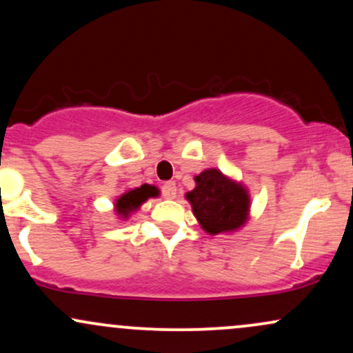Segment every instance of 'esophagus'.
Segmentation results:
<instances>
[{
  "label": "esophagus",
  "mask_w": 353,
  "mask_h": 353,
  "mask_svg": "<svg viewBox=\"0 0 353 353\" xmlns=\"http://www.w3.org/2000/svg\"><path fill=\"white\" fill-rule=\"evenodd\" d=\"M177 194V189H176V184L174 182H164L163 184V196L165 197V199H174Z\"/></svg>",
  "instance_id": "34e87169"
}]
</instances>
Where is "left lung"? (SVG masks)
<instances>
[{"instance_id": "1", "label": "left lung", "mask_w": 353, "mask_h": 353, "mask_svg": "<svg viewBox=\"0 0 353 353\" xmlns=\"http://www.w3.org/2000/svg\"><path fill=\"white\" fill-rule=\"evenodd\" d=\"M196 188L185 194L194 217L209 236L237 232L250 217V194L242 182L209 168L194 176Z\"/></svg>"}]
</instances>
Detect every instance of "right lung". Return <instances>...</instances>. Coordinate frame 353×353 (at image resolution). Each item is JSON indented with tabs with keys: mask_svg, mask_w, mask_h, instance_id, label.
Returning <instances> with one entry per match:
<instances>
[{
	"mask_svg": "<svg viewBox=\"0 0 353 353\" xmlns=\"http://www.w3.org/2000/svg\"><path fill=\"white\" fill-rule=\"evenodd\" d=\"M157 196H159V189L151 184H143L141 188L125 190V192L116 197L114 214L119 221H128L136 210L141 209V205H143L149 197H157Z\"/></svg>",
	"mask_w": 353,
	"mask_h": 353,
	"instance_id": "obj_1",
	"label": "right lung"
}]
</instances>
